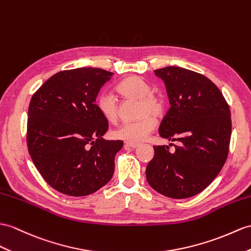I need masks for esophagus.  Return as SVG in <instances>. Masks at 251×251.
<instances>
[{
	"label": "esophagus",
	"mask_w": 251,
	"mask_h": 251,
	"mask_svg": "<svg viewBox=\"0 0 251 251\" xmlns=\"http://www.w3.org/2000/svg\"><path fill=\"white\" fill-rule=\"evenodd\" d=\"M125 145H126V147H129V148H132V149H136V148H138V147H139V145H138V144L129 143V142H126V143H125Z\"/></svg>",
	"instance_id": "34e87169"
}]
</instances>
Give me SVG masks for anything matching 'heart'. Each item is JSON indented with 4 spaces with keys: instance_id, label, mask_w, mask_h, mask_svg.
<instances>
[{
    "instance_id": "heart-1",
    "label": "heart",
    "mask_w": 251,
    "mask_h": 251,
    "mask_svg": "<svg viewBox=\"0 0 251 251\" xmlns=\"http://www.w3.org/2000/svg\"><path fill=\"white\" fill-rule=\"evenodd\" d=\"M120 95L130 99H137V120L125 122L113 131V135L129 143H142L154 129L155 121L151 116H161L164 111V102L161 97L152 94V87L144 78L130 76L117 85ZM98 108L103 117L108 121H115L118 117V103L111 93H102L98 97Z\"/></svg>"
}]
</instances>
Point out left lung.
Wrapping results in <instances>:
<instances>
[{"label":"left lung","instance_id":"1","mask_svg":"<svg viewBox=\"0 0 251 251\" xmlns=\"http://www.w3.org/2000/svg\"><path fill=\"white\" fill-rule=\"evenodd\" d=\"M154 73L166 86L170 104L158 133L178 146L175 152L168 146H154L146 178L164 196L193 197L211 184L227 160L230 108L222 91L202 75L175 66Z\"/></svg>","mask_w":251,"mask_h":251}]
</instances>
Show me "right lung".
Instances as JSON below:
<instances>
[{
	"label": "right lung",
	"instance_id": "right-lung-1",
	"mask_svg": "<svg viewBox=\"0 0 251 251\" xmlns=\"http://www.w3.org/2000/svg\"><path fill=\"white\" fill-rule=\"evenodd\" d=\"M114 73L99 68L60 71L33 95L27 148L49 185L68 196H87L109 182L124 142L106 140L108 121L96 103Z\"/></svg>",
	"mask_w": 251,
	"mask_h": 251
}]
</instances>
